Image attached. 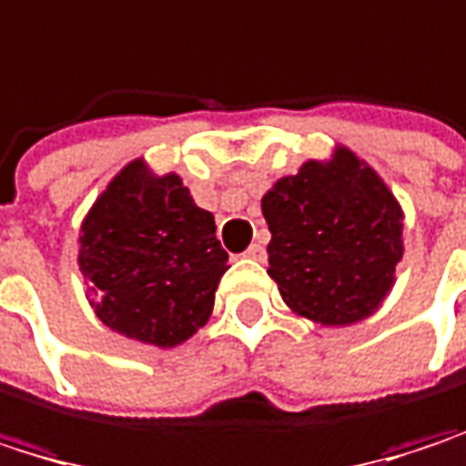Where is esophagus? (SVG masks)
<instances>
[{
	"instance_id": "1",
	"label": "esophagus",
	"mask_w": 466,
	"mask_h": 466,
	"mask_svg": "<svg viewBox=\"0 0 466 466\" xmlns=\"http://www.w3.org/2000/svg\"><path fill=\"white\" fill-rule=\"evenodd\" d=\"M244 255H247L249 260H258V262H262L265 258H268V252H265V247H262V244H252Z\"/></svg>"
}]
</instances>
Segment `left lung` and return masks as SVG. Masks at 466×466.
<instances>
[{"instance_id":"8db88e82","label":"left lung","mask_w":466,"mask_h":466,"mask_svg":"<svg viewBox=\"0 0 466 466\" xmlns=\"http://www.w3.org/2000/svg\"><path fill=\"white\" fill-rule=\"evenodd\" d=\"M268 276L281 300L324 327L376 314L402 260V208L373 166L349 147L306 160L262 196Z\"/></svg>"}]
</instances>
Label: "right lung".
<instances>
[{
	"mask_svg": "<svg viewBox=\"0 0 466 466\" xmlns=\"http://www.w3.org/2000/svg\"><path fill=\"white\" fill-rule=\"evenodd\" d=\"M87 300L109 329L174 349L204 327L228 270L214 214L196 206L177 174L145 157L120 168L80 225Z\"/></svg>",
	"mask_w": 466,
	"mask_h": 466,
	"instance_id": "1",
	"label": "right lung"
}]
</instances>
